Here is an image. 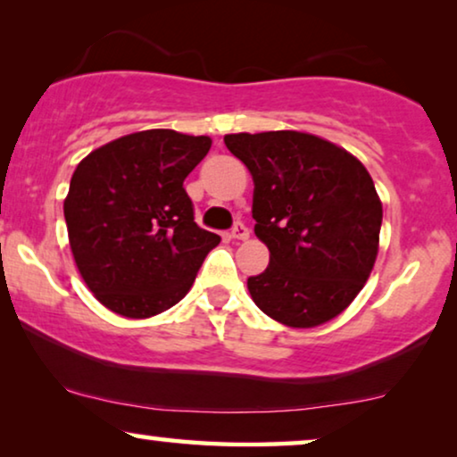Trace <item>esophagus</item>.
Here are the masks:
<instances>
[{
    "mask_svg": "<svg viewBox=\"0 0 457 457\" xmlns=\"http://www.w3.org/2000/svg\"><path fill=\"white\" fill-rule=\"evenodd\" d=\"M230 235H233V239H237V241H245L249 237V228L243 222H237L233 230H230Z\"/></svg>",
    "mask_w": 457,
    "mask_h": 457,
    "instance_id": "1",
    "label": "esophagus"
}]
</instances>
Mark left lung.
<instances>
[{
    "label": "left lung",
    "mask_w": 457,
    "mask_h": 457,
    "mask_svg": "<svg viewBox=\"0 0 457 457\" xmlns=\"http://www.w3.org/2000/svg\"><path fill=\"white\" fill-rule=\"evenodd\" d=\"M253 177L255 235L270 264L247 278L255 305L293 328L339 316L370 277L383 204L358 158L297 130L224 137Z\"/></svg>",
    "instance_id": "obj_1"
}]
</instances>
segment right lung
<instances>
[{
    "label": "right lung",
    "mask_w": 457,
    "mask_h": 457,
    "mask_svg": "<svg viewBox=\"0 0 457 457\" xmlns=\"http://www.w3.org/2000/svg\"><path fill=\"white\" fill-rule=\"evenodd\" d=\"M210 137L152 129L105 143L80 162L64 202L80 277L105 308L160 314L187 295L220 237L199 227L185 179Z\"/></svg>",
    "instance_id": "right-lung-1"
}]
</instances>
